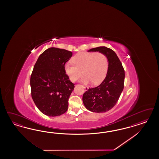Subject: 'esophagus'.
<instances>
[{
	"instance_id": "34e87169",
	"label": "esophagus",
	"mask_w": 159,
	"mask_h": 159,
	"mask_svg": "<svg viewBox=\"0 0 159 159\" xmlns=\"http://www.w3.org/2000/svg\"><path fill=\"white\" fill-rule=\"evenodd\" d=\"M83 88H84L86 90H87L89 89V87L87 86H83Z\"/></svg>"
}]
</instances>
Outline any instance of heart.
Masks as SVG:
<instances>
[{
  "label": "heart",
  "instance_id": "obj_1",
  "mask_svg": "<svg viewBox=\"0 0 159 159\" xmlns=\"http://www.w3.org/2000/svg\"><path fill=\"white\" fill-rule=\"evenodd\" d=\"M73 64L67 63L65 70L70 80L75 82L84 75L81 81L84 83L92 82L100 83L106 76L108 69V61L101 52H79L72 58Z\"/></svg>",
  "mask_w": 159,
  "mask_h": 159
}]
</instances>
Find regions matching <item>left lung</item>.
<instances>
[{
    "instance_id": "1",
    "label": "left lung",
    "mask_w": 159,
    "mask_h": 159,
    "mask_svg": "<svg viewBox=\"0 0 159 159\" xmlns=\"http://www.w3.org/2000/svg\"><path fill=\"white\" fill-rule=\"evenodd\" d=\"M89 51H98L105 54L108 61V69L101 84L89 88L83 94V102L89 111L106 112L116 106L120 97L124 87L125 70L116 52L110 48L99 47Z\"/></svg>"
}]
</instances>
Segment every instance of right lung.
Listing matches in <instances>:
<instances>
[{"label":"right lung","mask_w":159,"mask_h":159,"mask_svg":"<svg viewBox=\"0 0 159 159\" xmlns=\"http://www.w3.org/2000/svg\"><path fill=\"white\" fill-rule=\"evenodd\" d=\"M72 52L63 49L49 48L39 57L30 78L31 97L39 110L49 116L66 112L68 100L74 90L65 70Z\"/></svg>","instance_id":"obj_1"}]
</instances>
